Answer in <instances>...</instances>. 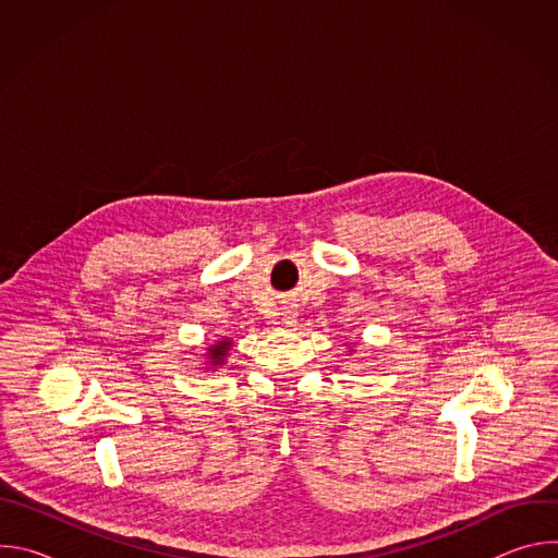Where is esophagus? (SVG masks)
<instances>
[{
  "mask_svg": "<svg viewBox=\"0 0 558 558\" xmlns=\"http://www.w3.org/2000/svg\"><path fill=\"white\" fill-rule=\"evenodd\" d=\"M282 325H284L287 329H293V327H295V311H291V308H284V311H282Z\"/></svg>",
  "mask_w": 558,
  "mask_h": 558,
  "instance_id": "obj_1",
  "label": "esophagus"
}]
</instances>
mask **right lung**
Wrapping results in <instances>:
<instances>
[{"mask_svg":"<svg viewBox=\"0 0 558 558\" xmlns=\"http://www.w3.org/2000/svg\"><path fill=\"white\" fill-rule=\"evenodd\" d=\"M229 347H231V342L229 340H220V342H216V344H211L207 351V355H209V364L211 366H220L222 364V360L227 357V351H229Z\"/></svg>","mask_w":558,"mask_h":558,"instance_id":"obj_1","label":"right lung"}]
</instances>
